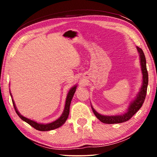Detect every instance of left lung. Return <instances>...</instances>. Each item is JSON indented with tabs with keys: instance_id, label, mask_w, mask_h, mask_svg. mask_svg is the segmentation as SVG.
<instances>
[{
	"instance_id": "left-lung-1",
	"label": "left lung",
	"mask_w": 157,
	"mask_h": 157,
	"mask_svg": "<svg viewBox=\"0 0 157 157\" xmlns=\"http://www.w3.org/2000/svg\"><path fill=\"white\" fill-rule=\"evenodd\" d=\"M138 52L139 53L140 63L141 66V71L143 74V82L141 87L140 89V91L138 93L135 99L130 102V105L127 109V111L121 115L116 116H104L101 115L95 111L94 107L91 106L92 110L94 111L95 116L97 117L98 120H100L102 123L105 124H116L121 123L129 121L132 117L139 111L144 102L146 94H147V89L148 84V73L146 67V59L143 50L139 47H136Z\"/></svg>"
}]
</instances>
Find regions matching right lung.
Listing matches in <instances>:
<instances>
[{
    "mask_svg": "<svg viewBox=\"0 0 157 157\" xmlns=\"http://www.w3.org/2000/svg\"><path fill=\"white\" fill-rule=\"evenodd\" d=\"M76 88L77 86H74L73 87H72L70 89V91L68 93L67 97H66V104H65V107H64V110H63V113L62 114L59 118L57 119L54 122L50 123H48V124H41V123H38L36 122L32 121L30 119H28L25 117L23 116L22 115H21V113L18 112L17 107H16L15 103L14 102L13 99H12V103L13 105H14V109L16 111V113H17V115L20 117L21 119H22L23 121L26 122V123H28L30 125H31L32 127H33L34 129H36L39 131H50V130H52L55 129H57L58 127H59L62 125V124H64V123L66 122V121L67 120L68 116L69 115V111H70V105H71V100H72V98L74 95V94L76 91ZM10 95L12 98L11 94H10Z\"/></svg>",
    "mask_w": 157,
    "mask_h": 157,
    "instance_id": "1",
    "label": "right lung"
}]
</instances>
